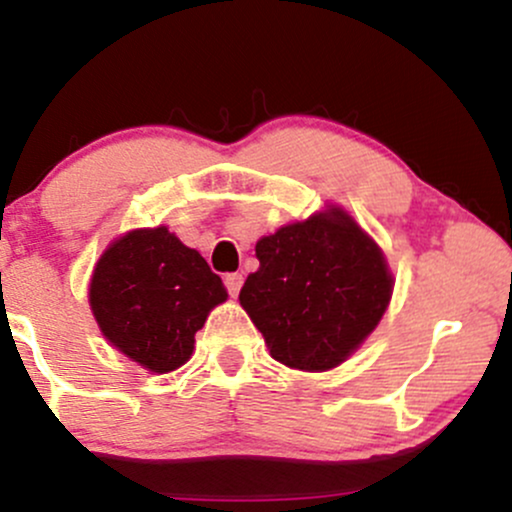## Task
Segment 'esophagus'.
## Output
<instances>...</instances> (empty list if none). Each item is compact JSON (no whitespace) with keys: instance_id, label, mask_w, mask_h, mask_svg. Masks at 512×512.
I'll list each match as a JSON object with an SVG mask.
<instances>
[{"instance_id":"obj_1","label":"esophagus","mask_w":512,"mask_h":512,"mask_svg":"<svg viewBox=\"0 0 512 512\" xmlns=\"http://www.w3.org/2000/svg\"><path fill=\"white\" fill-rule=\"evenodd\" d=\"M223 284H226V289H228V293H231V296H238L240 286H243V274H238V272L226 274Z\"/></svg>"}]
</instances>
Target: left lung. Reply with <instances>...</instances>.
<instances>
[{
	"mask_svg": "<svg viewBox=\"0 0 512 512\" xmlns=\"http://www.w3.org/2000/svg\"><path fill=\"white\" fill-rule=\"evenodd\" d=\"M260 269L240 305L269 354L298 370L339 366L375 330L392 296L383 252L342 209L257 240Z\"/></svg>",
	"mask_w": 512,
	"mask_h": 512,
	"instance_id": "8db88e82",
	"label": "left lung"
}]
</instances>
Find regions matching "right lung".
Returning <instances> with one entry per match:
<instances>
[{"label": "right lung", "mask_w": 512, "mask_h": 512, "mask_svg": "<svg viewBox=\"0 0 512 512\" xmlns=\"http://www.w3.org/2000/svg\"><path fill=\"white\" fill-rule=\"evenodd\" d=\"M221 276L166 226L115 240L93 269L88 301L122 354L154 373L180 368L209 310L226 301Z\"/></svg>", "instance_id": "obj_1"}]
</instances>
